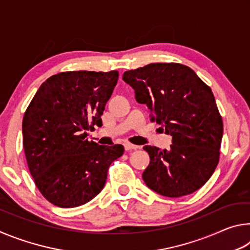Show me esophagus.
<instances>
[{"mask_svg":"<svg viewBox=\"0 0 250 250\" xmlns=\"http://www.w3.org/2000/svg\"><path fill=\"white\" fill-rule=\"evenodd\" d=\"M138 149L137 146L131 145V143H125V151H131V150H135Z\"/></svg>","mask_w":250,"mask_h":250,"instance_id":"1","label":"esophagus"}]
</instances>
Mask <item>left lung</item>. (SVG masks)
<instances>
[{"mask_svg": "<svg viewBox=\"0 0 250 250\" xmlns=\"http://www.w3.org/2000/svg\"><path fill=\"white\" fill-rule=\"evenodd\" d=\"M124 80L135 99L151 111V121L172 137L171 149L146 146L150 164L142 177L147 188L167 197L201 188L219 161L223 120L210 88L189 67L153 62L128 70Z\"/></svg>", "mask_w": 250, "mask_h": 250, "instance_id": "1", "label": "left lung"}]
</instances>
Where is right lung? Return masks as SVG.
I'll list each match as a JSON object with an SVG mask.
<instances>
[{"label":"right lung","mask_w":250,"mask_h":250,"mask_svg":"<svg viewBox=\"0 0 250 250\" xmlns=\"http://www.w3.org/2000/svg\"><path fill=\"white\" fill-rule=\"evenodd\" d=\"M119 73L65 71L42 83L23 118V146L29 172L46 200L77 207L101 192L108 168L124 146L88 141L87 130L101 116Z\"/></svg>","instance_id":"right-lung-1"}]
</instances>
